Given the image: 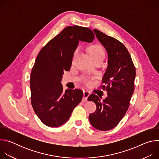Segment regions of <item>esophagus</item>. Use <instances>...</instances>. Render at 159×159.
Instances as JSON below:
<instances>
[{"label": "esophagus", "instance_id": "obj_1", "mask_svg": "<svg viewBox=\"0 0 159 159\" xmlns=\"http://www.w3.org/2000/svg\"><path fill=\"white\" fill-rule=\"evenodd\" d=\"M90 96V93L87 90H84V97H83V101L84 102L87 101L88 97Z\"/></svg>", "mask_w": 159, "mask_h": 159}]
</instances>
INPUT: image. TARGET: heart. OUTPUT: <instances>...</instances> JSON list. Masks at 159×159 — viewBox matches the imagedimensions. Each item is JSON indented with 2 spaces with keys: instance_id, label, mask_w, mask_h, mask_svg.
<instances>
[{
  "instance_id": "obj_1",
  "label": "heart",
  "mask_w": 159,
  "mask_h": 159,
  "mask_svg": "<svg viewBox=\"0 0 159 159\" xmlns=\"http://www.w3.org/2000/svg\"><path fill=\"white\" fill-rule=\"evenodd\" d=\"M90 56H103L104 57V52L102 48L99 45H94L89 49Z\"/></svg>"
}]
</instances>
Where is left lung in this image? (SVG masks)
<instances>
[{
	"instance_id": "left-lung-1",
	"label": "left lung",
	"mask_w": 159,
	"mask_h": 159,
	"mask_svg": "<svg viewBox=\"0 0 159 159\" xmlns=\"http://www.w3.org/2000/svg\"><path fill=\"white\" fill-rule=\"evenodd\" d=\"M93 31L107 53V67L102 81L107 97L101 101L102 97L94 94L89 96L88 101H93L96 105V111L89 119L96 129L107 131L120 123L128 109L134 92L136 70L124 44L99 30Z\"/></svg>"
}]
</instances>
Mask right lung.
Returning a JSON list of instances; mask_svg holds the SVG:
<instances>
[{"label": "right lung", "mask_w": 159, "mask_h": 159, "mask_svg": "<svg viewBox=\"0 0 159 159\" xmlns=\"http://www.w3.org/2000/svg\"><path fill=\"white\" fill-rule=\"evenodd\" d=\"M94 35L87 28H65L41 50L31 73V104L41 122L50 127L65 123L83 97L81 90H63L64 71H69L80 41L91 43Z\"/></svg>", "instance_id": "add662e5"}]
</instances>
